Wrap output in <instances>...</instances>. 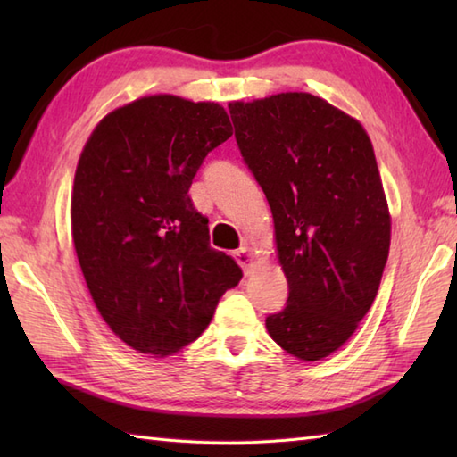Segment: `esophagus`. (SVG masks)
<instances>
[{
  "label": "esophagus",
  "mask_w": 457,
  "mask_h": 457,
  "mask_svg": "<svg viewBox=\"0 0 457 457\" xmlns=\"http://www.w3.org/2000/svg\"><path fill=\"white\" fill-rule=\"evenodd\" d=\"M234 259L237 261V265L244 269L245 275L253 273V267H255V261L253 255H251V251L247 247H239L234 251Z\"/></svg>",
  "instance_id": "34e87169"
}]
</instances>
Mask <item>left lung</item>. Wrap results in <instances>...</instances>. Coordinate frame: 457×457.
<instances>
[{
    "mask_svg": "<svg viewBox=\"0 0 457 457\" xmlns=\"http://www.w3.org/2000/svg\"><path fill=\"white\" fill-rule=\"evenodd\" d=\"M236 141L275 220L288 280L270 337L303 361L342 347L369 312L389 257L391 218L361 123L287 92L229 104Z\"/></svg>",
    "mask_w": 457,
    "mask_h": 457,
    "instance_id": "8db88e82",
    "label": "left lung"
}]
</instances>
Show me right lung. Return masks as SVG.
Segmentation results:
<instances>
[{"mask_svg":"<svg viewBox=\"0 0 457 457\" xmlns=\"http://www.w3.org/2000/svg\"><path fill=\"white\" fill-rule=\"evenodd\" d=\"M220 104L159 94L98 123L80 154L72 239L105 324L141 353L194 342L244 273L210 247L208 218L188 196L208 153L231 137Z\"/></svg>","mask_w":457,"mask_h":457,"instance_id":"right-lung-1","label":"right lung"}]
</instances>
